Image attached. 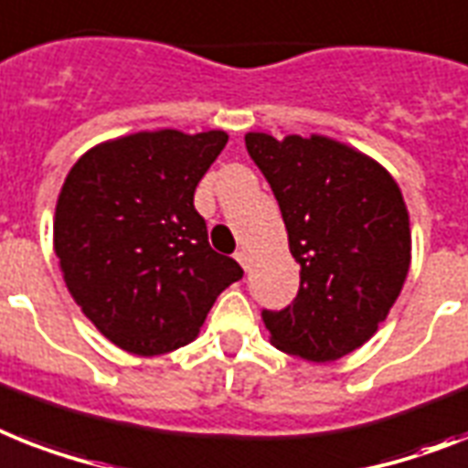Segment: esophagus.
<instances>
[{
  "label": "esophagus",
  "instance_id": "34e87169",
  "mask_svg": "<svg viewBox=\"0 0 468 468\" xmlns=\"http://www.w3.org/2000/svg\"><path fill=\"white\" fill-rule=\"evenodd\" d=\"M234 258H237L239 265H241L243 270H249V268H250V256H249V250H246V249L237 250V253H234Z\"/></svg>",
  "mask_w": 468,
  "mask_h": 468
}]
</instances>
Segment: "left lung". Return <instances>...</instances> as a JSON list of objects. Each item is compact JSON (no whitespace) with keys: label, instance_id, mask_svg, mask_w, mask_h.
Segmentation results:
<instances>
[{"label":"left lung","instance_id":"left-lung-1","mask_svg":"<svg viewBox=\"0 0 468 468\" xmlns=\"http://www.w3.org/2000/svg\"><path fill=\"white\" fill-rule=\"evenodd\" d=\"M246 150L301 265L296 299L262 311V323L277 349L337 361L376 335L407 280L411 229L399 186L376 160L325 136L246 133Z\"/></svg>","mask_w":468,"mask_h":468}]
</instances>
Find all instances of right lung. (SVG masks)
Returning a JSON list of instances; mask_svg holds the SVG:
<instances>
[{
	"mask_svg": "<svg viewBox=\"0 0 468 468\" xmlns=\"http://www.w3.org/2000/svg\"><path fill=\"white\" fill-rule=\"evenodd\" d=\"M227 141L225 131H141L100 143L67 174L54 253L80 311L119 349L157 356L188 345L243 277L210 249L193 207Z\"/></svg>",
	"mask_w": 468,
	"mask_h": 468,
	"instance_id": "obj_1",
	"label": "right lung"
}]
</instances>
